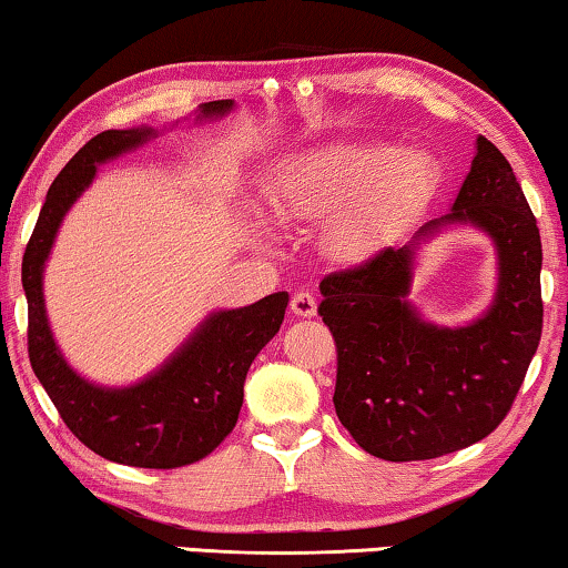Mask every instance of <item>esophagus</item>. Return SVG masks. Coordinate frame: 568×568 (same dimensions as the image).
<instances>
[{"mask_svg": "<svg viewBox=\"0 0 568 568\" xmlns=\"http://www.w3.org/2000/svg\"><path fill=\"white\" fill-rule=\"evenodd\" d=\"M316 308H318L316 298H313V295H311V293H306V291L295 293L293 298H291V311L295 313V316H301V318H311V316H316Z\"/></svg>", "mask_w": 568, "mask_h": 568, "instance_id": "obj_1", "label": "esophagus"}]
</instances>
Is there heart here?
Returning a JSON list of instances; mask_svg holds the SVG:
<instances>
[{"instance_id": "obj_1", "label": "heart", "mask_w": 568, "mask_h": 568, "mask_svg": "<svg viewBox=\"0 0 568 568\" xmlns=\"http://www.w3.org/2000/svg\"><path fill=\"white\" fill-rule=\"evenodd\" d=\"M434 175V160L418 148L336 142L291 160L265 183V199L283 224L332 219V250L362 262L418 209Z\"/></svg>"}]
</instances>
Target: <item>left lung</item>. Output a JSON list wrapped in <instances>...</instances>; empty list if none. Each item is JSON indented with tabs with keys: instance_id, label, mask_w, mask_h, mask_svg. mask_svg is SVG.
Instances as JSON below:
<instances>
[{
	"instance_id": "8db88e82",
	"label": "left lung",
	"mask_w": 568,
	"mask_h": 568,
	"mask_svg": "<svg viewBox=\"0 0 568 568\" xmlns=\"http://www.w3.org/2000/svg\"><path fill=\"white\" fill-rule=\"evenodd\" d=\"M464 225L494 242L498 283L477 320L444 327L422 316L409 291L419 250ZM540 265L526 193L503 152L479 134L448 214L423 224L403 247L318 285V313L338 352L334 408L354 442L385 462H420L493 434L540 342Z\"/></svg>"
}]
</instances>
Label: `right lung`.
Listing matches in <instances>:
<instances>
[{
    "label": "right lung",
    "instance_id": "1",
    "mask_svg": "<svg viewBox=\"0 0 568 568\" xmlns=\"http://www.w3.org/2000/svg\"><path fill=\"white\" fill-rule=\"evenodd\" d=\"M234 112V101H206L191 116L163 126L106 130L68 160L50 185L36 232L22 257V287L30 313V365L40 385L81 444L109 462L142 469H173L214 452L234 428L244 379L262 346L281 332L287 293L242 308H216L199 321L145 377L130 385H99L65 359L45 308V267L55 236L99 165L145 148L178 124H206Z\"/></svg>",
    "mask_w": 568,
    "mask_h": 568
}]
</instances>
